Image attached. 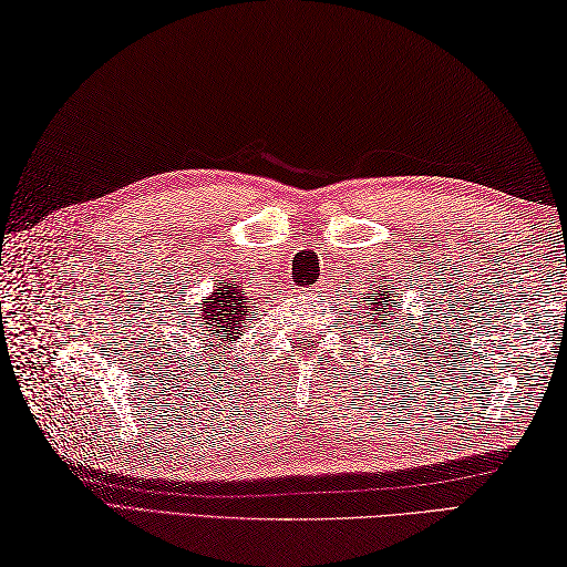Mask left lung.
<instances>
[{"label":"left lung","mask_w":567,"mask_h":567,"mask_svg":"<svg viewBox=\"0 0 567 567\" xmlns=\"http://www.w3.org/2000/svg\"><path fill=\"white\" fill-rule=\"evenodd\" d=\"M369 293L372 296H369L364 303L357 308V313H364L369 330H379V332L391 334V338H394V330H401V328H396V313H399L396 300H403V298L391 286L377 288V291L369 288Z\"/></svg>","instance_id":"1"}]
</instances>
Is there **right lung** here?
Masks as SVG:
<instances>
[{"mask_svg": "<svg viewBox=\"0 0 567 567\" xmlns=\"http://www.w3.org/2000/svg\"><path fill=\"white\" fill-rule=\"evenodd\" d=\"M200 334L203 342H233L239 340L241 332L247 330V322L251 320L254 298L247 296V288L239 286V281L225 279L215 286L210 296H205L200 303ZM207 348H217V344H207Z\"/></svg>", "mask_w": 567, "mask_h": 567, "instance_id": "obj_1", "label": "right lung"}]
</instances>
